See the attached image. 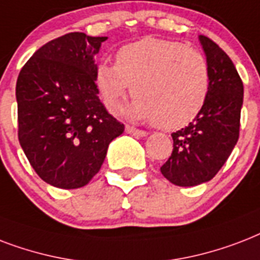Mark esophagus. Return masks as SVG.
Masks as SVG:
<instances>
[{
    "instance_id": "1",
    "label": "esophagus",
    "mask_w": 260,
    "mask_h": 260,
    "mask_svg": "<svg viewBox=\"0 0 260 260\" xmlns=\"http://www.w3.org/2000/svg\"><path fill=\"white\" fill-rule=\"evenodd\" d=\"M126 133L128 134H133V136H137V137H146L148 136V133L145 132V130H141V128H137V127H133V126H126Z\"/></svg>"
}]
</instances>
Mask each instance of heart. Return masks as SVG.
<instances>
[{
    "label": "heart",
    "instance_id": "obj_1",
    "mask_svg": "<svg viewBox=\"0 0 260 260\" xmlns=\"http://www.w3.org/2000/svg\"><path fill=\"white\" fill-rule=\"evenodd\" d=\"M94 84L112 114L119 112L133 90L137 100L128 115L175 130L194 120L205 107L210 72L198 50L178 40L148 36L122 46L115 63H99Z\"/></svg>",
    "mask_w": 260,
    "mask_h": 260
}]
</instances>
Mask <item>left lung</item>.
<instances>
[{
	"mask_svg": "<svg viewBox=\"0 0 260 260\" xmlns=\"http://www.w3.org/2000/svg\"><path fill=\"white\" fill-rule=\"evenodd\" d=\"M210 72L206 104L188 126L172 133L174 149L160 168L175 186L209 182L231 156L240 134L244 86L232 59L207 36H199Z\"/></svg>",
	"mask_w": 260,
	"mask_h": 260,
	"instance_id": "obj_1",
	"label": "left lung"
}]
</instances>
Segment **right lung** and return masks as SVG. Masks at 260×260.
I'll list each match as a JSON object with an SVG mask.
<instances>
[{
	"label": "right lung",
	"instance_id": "add662e5",
	"mask_svg": "<svg viewBox=\"0 0 260 260\" xmlns=\"http://www.w3.org/2000/svg\"><path fill=\"white\" fill-rule=\"evenodd\" d=\"M106 39L70 32L50 40L17 77L19 142L39 178L58 188L88 184L124 130L94 84V55Z\"/></svg>",
	"mask_w": 260,
	"mask_h": 260
}]
</instances>
